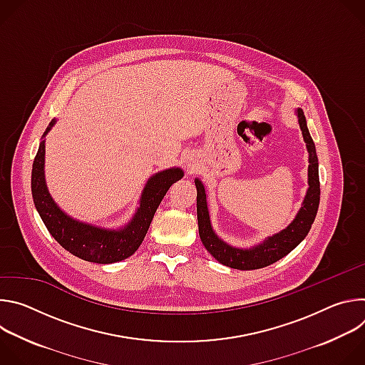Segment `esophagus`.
<instances>
[{
  "instance_id": "obj_1",
  "label": "esophagus",
  "mask_w": 365,
  "mask_h": 365,
  "mask_svg": "<svg viewBox=\"0 0 365 365\" xmlns=\"http://www.w3.org/2000/svg\"><path fill=\"white\" fill-rule=\"evenodd\" d=\"M185 165H186V168H187V170H189L190 173L195 172V169H196V166H197L196 159L193 158V155H187V158L185 159Z\"/></svg>"
}]
</instances>
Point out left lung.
I'll list each match as a JSON object with an SVG mask.
<instances>
[{"label": "left lung", "mask_w": 365, "mask_h": 365, "mask_svg": "<svg viewBox=\"0 0 365 365\" xmlns=\"http://www.w3.org/2000/svg\"><path fill=\"white\" fill-rule=\"evenodd\" d=\"M294 114L297 117V123L302 130V135L307 150V190L294 220L284 230L273 234L272 237L264 238L262 242H258L250 248L230 245L222 238H220L218 234L214 231L210 210H207V196L205 186L200 179H195V186L197 190L196 212L200 241L217 262L227 267L237 270H257L279 262L280 258L287 255L304 240V237L312 228V224L315 221L321 197L318 155L315 143L312 140L310 133L307 130L303 111L297 108Z\"/></svg>", "instance_id": "left-lung-1"}]
</instances>
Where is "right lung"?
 <instances>
[{
	"label": "right lung",
	"instance_id": "1",
	"mask_svg": "<svg viewBox=\"0 0 365 365\" xmlns=\"http://www.w3.org/2000/svg\"><path fill=\"white\" fill-rule=\"evenodd\" d=\"M56 124V118L46 128L31 170V193L36 210L51 234L71 254L96 264H111L133 255L143 242L153 217L169 187L183 178L180 168L154 173L147 180L133 218L120 228H103L72 218L51 197L44 175L46 135Z\"/></svg>",
	"mask_w": 365,
	"mask_h": 365
}]
</instances>
